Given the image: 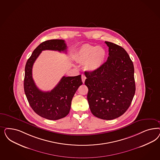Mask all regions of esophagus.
Returning <instances> with one entry per match:
<instances>
[{"label":"esophagus","mask_w":160,"mask_h":160,"mask_svg":"<svg viewBox=\"0 0 160 160\" xmlns=\"http://www.w3.org/2000/svg\"><path fill=\"white\" fill-rule=\"evenodd\" d=\"M82 82L84 83L85 82V79H86V77L84 75H82Z\"/></svg>","instance_id":"obj_1"}]
</instances>
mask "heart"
Here are the masks:
<instances>
[{"instance_id": "b5f03b06", "label": "heart", "mask_w": 160, "mask_h": 160, "mask_svg": "<svg viewBox=\"0 0 160 160\" xmlns=\"http://www.w3.org/2000/svg\"><path fill=\"white\" fill-rule=\"evenodd\" d=\"M107 57V52L102 47L88 44L80 47L75 58L78 62L84 63L85 69L89 71H96L102 67Z\"/></svg>"}]
</instances>
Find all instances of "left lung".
<instances>
[{
  "label": "left lung",
  "mask_w": 160,
  "mask_h": 160,
  "mask_svg": "<svg viewBox=\"0 0 160 160\" xmlns=\"http://www.w3.org/2000/svg\"><path fill=\"white\" fill-rule=\"evenodd\" d=\"M109 57L96 71L85 72L91 111L99 118L111 120L124 114L135 92L132 61L123 48L105 41Z\"/></svg>",
  "instance_id": "obj_1"
}]
</instances>
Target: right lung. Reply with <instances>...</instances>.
<instances>
[{"instance_id": "obj_1", "label": "right lung", "mask_w": 160, "mask_h": 160, "mask_svg": "<svg viewBox=\"0 0 160 160\" xmlns=\"http://www.w3.org/2000/svg\"><path fill=\"white\" fill-rule=\"evenodd\" d=\"M67 46L62 39H52L41 43L27 61L25 69L24 91L32 109L38 115L50 120L65 117L69 112L72 98L82 84L81 75L63 77L51 91L43 92L36 87L32 78V67L42 51L67 52Z\"/></svg>"}]
</instances>
